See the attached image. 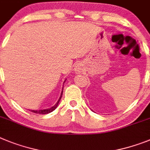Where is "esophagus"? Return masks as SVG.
I'll list each match as a JSON object with an SVG mask.
<instances>
[{"label":"esophagus","mask_w":150,"mask_h":150,"mask_svg":"<svg viewBox=\"0 0 150 150\" xmlns=\"http://www.w3.org/2000/svg\"><path fill=\"white\" fill-rule=\"evenodd\" d=\"M74 71H75V73H77V74L82 73L83 68H82V66H81V64H80V63H79V64H77L76 66H75Z\"/></svg>","instance_id":"obj_1"}]
</instances>
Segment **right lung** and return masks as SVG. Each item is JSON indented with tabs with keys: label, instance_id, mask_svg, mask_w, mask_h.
<instances>
[{
	"label": "right lung",
	"instance_id": "obj_1",
	"mask_svg": "<svg viewBox=\"0 0 150 150\" xmlns=\"http://www.w3.org/2000/svg\"><path fill=\"white\" fill-rule=\"evenodd\" d=\"M65 81H66V80H65ZM62 92H63V88H62V93H61V95H60V97H59V100H58L57 103H56L53 106H52L51 108H50V109H41V110H31V112H32L34 113H37V114H48V113L53 112V110H55L56 108H57V106H58V104H59V101H60L61 97H62Z\"/></svg>",
	"mask_w": 150,
	"mask_h": 150
}]
</instances>
